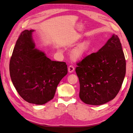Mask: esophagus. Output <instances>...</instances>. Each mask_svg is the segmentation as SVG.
Here are the masks:
<instances>
[{
    "instance_id": "obj_1",
    "label": "esophagus",
    "mask_w": 133,
    "mask_h": 133,
    "mask_svg": "<svg viewBox=\"0 0 133 133\" xmlns=\"http://www.w3.org/2000/svg\"><path fill=\"white\" fill-rule=\"evenodd\" d=\"M74 70V68L73 65H70L69 68H68V71H69L70 73H73Z\"/></svg>"
}]
</instances>
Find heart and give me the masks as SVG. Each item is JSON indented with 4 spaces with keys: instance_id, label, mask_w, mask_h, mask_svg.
<instances>
[{
    "instance_id": "heart-1",
    "label": "heart",
    "mask_w": 133,
    "mask_h": 133,
    "mask_svg": "<svg viewBox=\"0 0 133 133\" xmlns=\"http://www.w3.org/2000/svg\"><path fill=\"white\" fill-rule=\"evenodd\" d=\"M91 48V42L85 41L76 47L71 53V57L74 59L84 58L89 53Z\"/></svg>"
}]
</instances>
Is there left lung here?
<instances>
[{
	"label": "left lung",
	"mask_w": 133,
	"mask_h": 133,
	"mask_svg": "<svg viewBox=\"0 0 133 133\" xmlns=\"http://www.w3.org/2000/svg\"><path fill=\"white\" fill-rule=\"evenodd\" d=\"M79 97L87 104L102 105L113 99L122 87L126 62L119 37L113 34L98 51L77 63Z\"/></svg>",
	"instance_id": "1"
}]
</instances>
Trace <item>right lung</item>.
Masks as SVG:
<instances>
[{"mask_svg": "<svg viewBox=\"0 0 133 133\" xmlns=\"http://www.w3.org/2000/svg\"><path fill=\"white\" fill-rule=\"evenodd\" d=\"M34 30L22 31L9 64L12 83L26 102L43 105L54 98L57 86L68 73L65 62L52 61L35 48Z\"/></svg>", "mask_w": 133, "mask_h": 133, "instance_id": "1", "label": "right lung"}]
</instances>
